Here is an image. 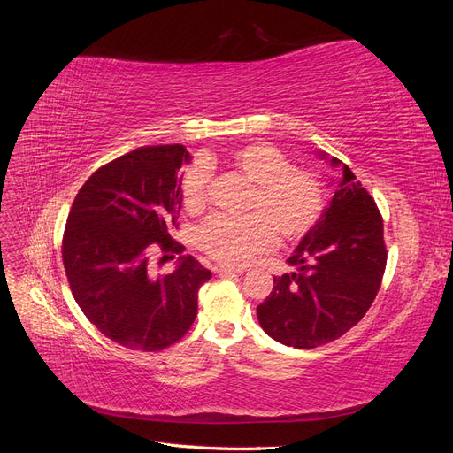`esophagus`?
<instances>
[{"label": "esophagus", "mask_w": 453, "mask_h": 453, "mask_svg": "<svg viewBox=\"0 0 453 453\" xmlns=\"http://www.w3.org/2000/svg\"><path fill=\"white\" fill-rule=\"evenodd\" d=\"M215 273H242L243 268L240 266H226V265H213Z\"/></svg>", "instance_id": "1"}]
</instances>
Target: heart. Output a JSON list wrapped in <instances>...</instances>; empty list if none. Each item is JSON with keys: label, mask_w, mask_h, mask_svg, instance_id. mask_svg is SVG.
<instances>
[{"label": "heart", "mask_w": 453, "mask_h": 453, "mask_svg": "<svg viewBox=\"0 0 453 453\" xmlns=\"http://www.w3.org/2000/svg\"><path fill=\"white\" fill-rule=\"evenodd\" d=\"M213 157H203L185 170L181 200L185 210L200 213L208 203ZM223 166L253 185L245 217L215 215L196 230V245L211 258L226 265L250 263L276 243L298 242L319 221L323 188L308 170L291 168L287 157L268 143H243L221 158Z\"/></svg>", "instance_id": "heart-1"}]
</instances>
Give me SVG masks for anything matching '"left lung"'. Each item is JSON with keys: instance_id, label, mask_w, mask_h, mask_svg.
Returning <instances> with one entry per match:
<instances>
[{"instance_id": "obj_1", "label": "left lung", "mask_w": 453, "mask_h": 453, "mask_svg": "<svg viewBox=\"0 0 453 453\" xmlns=\"http://www.w3.org/2000/svg\"><path fill=\"white\" fill-rule=\"evenodd\" d=\"M326 160V155L321 153ZM331 164L340 166L338 158ZM342 180L319 221L289 257L293 273L273 278L257 318L285 346L311 349L357 325L380 291L388 263L383 221L374 198L342 164Z\"/></svg>"}]
</instances>
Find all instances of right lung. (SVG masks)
Listing matches in <instances>:
<instances>
[{"instance_id":"right-lung-1","label":"right lung","mask_w":453,"mask_h":453,"mask_svg":"<svg viewBox=\"0 0 453 453\" xmlns=\"http://www.w3.org/2000/svg\"><path fill=\"white\" fill-rule=\"evenodd\" d=\"M183 145L140 147L96 170L67 215L62 260L79 308L98 331L128 349L160 351L181 340L211 278L195 257L166 276L150 272L185 248L172 238L181 210Z\"/></svg>"}]
</instances>
